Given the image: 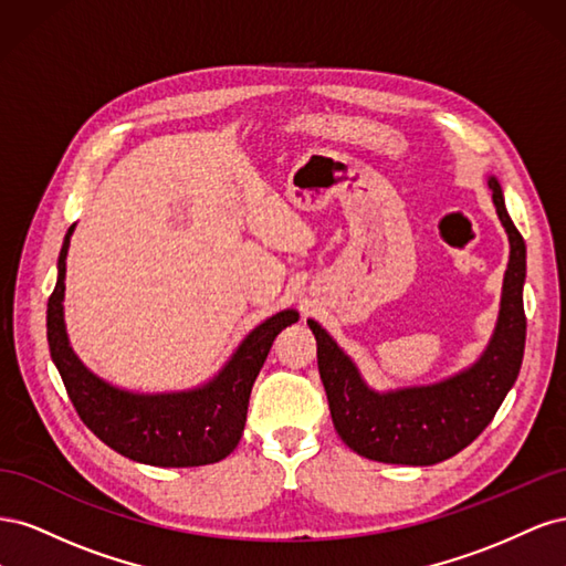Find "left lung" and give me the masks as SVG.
Listing matches in <instances>:
<instances>
[{
    "instance_id": "1",
    "label": "left lung",
    "mask_w": 566,
    "mask_h": 566,
    "mask_svg": "<svg viewBox=\"0 0 566 566\" xmlns=\"http://www.w3.org/2000/svg\"><path fill=\"white\" fill-rule=\"evenodd\" d=\"M493 205L510 238L501 316L489 349L455 378L394 394L370 391L349 358L316 321L318 373L337 434L358 455L394 465H434L462 451L486 430L505 394L515 385L526 339L524 276L526 245L505 210L501 184L489 179Z\"/></svg>"
}]
</instances>
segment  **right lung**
Returning <instances> with one entry per match:
<instances>
[{
    "label": "right lung",
    "instance_id": "1",
    "mask_svg": "<svg viewBox=\"0 0 566 566\" xmlns=\"http://www.w3.org/2000/svg\"><path fill=\"white\" fill-rule=\"evenodd\" d=\"M67 229L59 254V281L46 304V339L67 397L90 430L117 453L156 468H196L227 458L241 441L248 401L276 335L297 323V312L271 316L245 337L229 366L208 387L184 394H129L84 368L73 354L63 325Z\"/></svg>",
    "mask_w": 566,
    "mask_h": 566
}]
</instances>
